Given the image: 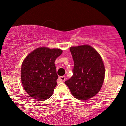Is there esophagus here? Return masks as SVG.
Listing matches in <instances>:
<instances>
[{"mask_svg": "<svg viewBox=\"0 0 126 126\" xmlns=\"http://www.w3.org/2000/svg\"><path fill=\"white\" fill-rule=\"evenodd\" d=\"M65 78H65V76H61V77H60L59 79L61 82H64L65 80Z\"/></svg>", "mask_w": 126, "mask_h": 126, "instance_id": "1", "label": "esophagus"}]
</instances>
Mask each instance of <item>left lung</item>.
I'll use <instances>...</instances> for the list:
<instances>
[{
  "instance_id": "8db88e82",
  "label": "left lung",
  "mask_w": 126,
  "mask_h": 126,
  "mask_svg": "<svg viewBox=\"0 0 126 126\" xmlns=\"http://www.w3.org/2000/svg\"><path fill=\"white\" fill-rule=\"evenodd\" d=\"M74 66L73 75L65 82L71 93L78 99L87 100L101 90L105 69L101 56L89 45L70 48Z\"/></svg>"
}]
</instances>
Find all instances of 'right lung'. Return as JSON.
I'll return each instance as SVG.
<instances>
[{"label": "right lung", "mask_w": 126, "mask_h": 126, "mask_svg": "<svg viewBox=\"0 0 126 126\" xmlns=\"http://www.w3.org/2000/svg\"><path fill=\"white\" fill-rule=\"evenodd\" d=\"M62 53L60 49L41 47L27 56L21 65V80L29 95L39 101L52 95L58 78L54 61Z\"/></svg>", "instance_id": "obj_1"}]
</instances>
